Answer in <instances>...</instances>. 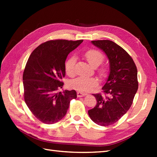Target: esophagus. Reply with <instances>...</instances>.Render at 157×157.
<instances>
[{"label":"esophagus","mask_w":157,"mask_h":157,"mask_svg":"<svg viewBox=\"0 0 157 157\" xmlns=\"http://www.w3.org/2000/svg\"><path fill=\"white\" fill-rule=\"evenodd\" d=\"M86 95H87L86 93H83V92H77V96H78V97H83V96H84Z\"/></svg>","instance_id":"34e87169"}]
</instances>
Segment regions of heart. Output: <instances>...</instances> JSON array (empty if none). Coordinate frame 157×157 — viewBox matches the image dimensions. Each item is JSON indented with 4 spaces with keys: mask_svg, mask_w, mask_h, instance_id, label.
<instances>
[{
    "mask_svg": "<svg viewBox=\"0 0 157 157\" xmlns=\"http://www.w3.org/2000/svg\"><path fill=\"white\" fill-rule=\"evenodd\" d=\"M84 56L86 61L90 65L93 67H98L102 63L105 57L101 52L96 49H89L84 53ZM75 62L76 59L74 56H70L67 59L65 63V69L66 73L70 77L75 75ZM108 67L105 65H102L97 69V71L101 77H105L108 73ZM98 79L96 78H79L73 79L71 82V88L80 92H89L95 86L98 85Z\"/></svg>",
    "mask_w": 157,
    "mask_h": 157,
    "instance_id": "obj_1",
    "label": "heart"
}]
</instances>
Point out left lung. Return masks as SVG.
Returning a JSON list of instances; mask_svg holds the SVG:
<instances>
[{
    "label": "left lung",
    "instance_id": "obj_1",
    "mask_svg": "<svg viewBox=\"0 0 157 157\" xmlns=\"http://www.w3.org/2000/svg\"><path fill=\"white\" fill-rule=\"evenodd\" d=\"M92 43L107 56L110 73L102 88L105 96L93 94L97 103L88 115L96 124L108 126L118 121L131 107L138 88L137 67L131 56L114 42L102 40Z\"/></svg>",
    "mask_w": 157,
    "mask_h": 157
}]
</instances>
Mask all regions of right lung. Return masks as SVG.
I'll return each instance as SVG.
<instances>
[{
    "label": "right lung",
    "instance_id": "obj_1",
    "mask_svg": "<svg viewBox=\"0 0 157 157\" xmlns=\"http://www.w3.org/2000/svg\"><path fill=\"white\" fill-rule=\"evenodd\" d=\"M83 42L53 40L34 50L23 74L25 102L39 121L52 124L66 115L70 101L77 98L74 90L58 92L65 75L67 56Z\"/></svg>",
    "mask_w": 157,
    "mask_h": 157
}]
</instances>
